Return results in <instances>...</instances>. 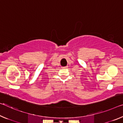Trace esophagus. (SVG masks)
Instances as JSON below:
<instances>
[{"label":"esophagus","instance_id":"obj_1","mask_svg":"<svg viewBox=\"0 0 123 123\" xmlns=\"http://www.w3.org/2000/svg\"><path fill=\"white\" fill-rule=\"evenodd\" d=\"M68 68L67 66H66V67H62V68H63V69H66V68Z\"/></svg>","mask_w":123,"mask_h":123}]
</instances>
